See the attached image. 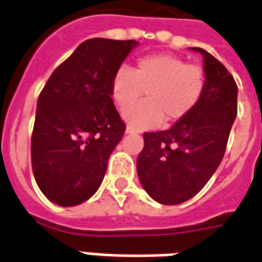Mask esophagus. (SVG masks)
I'll use <instances>...</instances> for the list:
<instances>
[{"mask_svg": "<svg viewBox=\"0 0 262 262\" xmlns=\"http://www.w3.org/2000/svg\"><path fill=\"white\" fill-rule=\"evenodd\" d=\"M125 133H127V134H135V133H138V131H137L135 128L131 127V125H127V128H125Z\"/></svg>", "mask_w": 262, "mask_h": 262, "instance_id": "34e87169", "label": "esophagus"}]
</instances>
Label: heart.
<instances>
[{
    "label": "heart",
    "instance_id": "obj_1",
    "mask_svg": "<svg viewBox=\"0 0 262 262\" xmlns=\"http://www.w3.org/2000/svg\"><path fill=\"white\" fill-rule=\"evenodd\" d=\"M205 88V73L196 64L172 54H149L122 66L111 78V94L121 111L132 107L145 91L149 100L125 113L133 128L144 129L167 121L183 120L198 105Z\"/></svg>",
    "mask_w": 262,
    "mask_h": 262
}]
</instances>
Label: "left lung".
Masks as SVG:
<instances>
[{
    "label": "left lung",
    "instance_id": "obj_1",
    "mask_svg": "<svg viewBox=\"0 0 262 262\" xmlns=\"http://www.w3.org/2000/svg\"><path fill=\"white\" fill-rule=\"evenodd\" d=\"M205 88L192 113L165 131L144 134L137 172L157 203L177 205L196 195L223 161L234 120L238 88L232 75L203 48Z\"/></svg>",
    "mask_w": 262,
    "mask_h": 262
}]
</instances>
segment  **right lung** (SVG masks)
<instances>
[{"label": "right lung", "mask_w": 262, "mask_h": 262, "mask_svg": "<svg viewBox=\"0 0 262 262\" xmlns=\"http://www.w3.org/2000/svg\"><path fill=\"white\" fill-rule=\"evenodd\" d=\"M137 45L134 39H86L55 68L39 94L32 172L54 204L74 207L100 188L108 158L125 131L111 78Z\"/></svg>", "instance_id": "right-lung-1"}]
</instances>
